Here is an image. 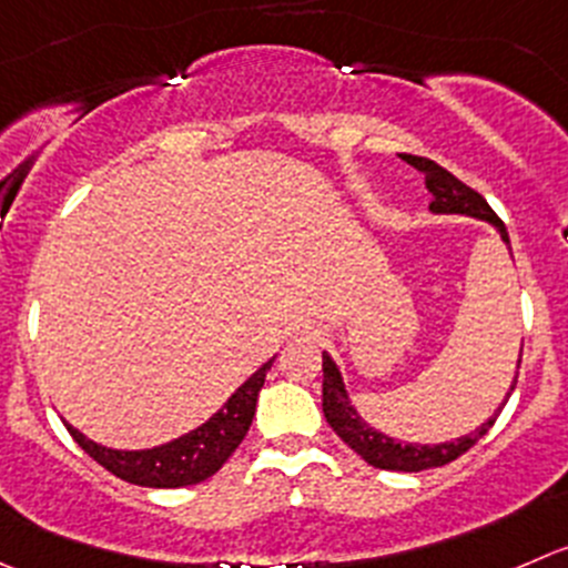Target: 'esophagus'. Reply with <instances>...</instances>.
<instances>
[{
    "label": "esophagus",
    "mask_w": 568,
    "mask_h": 568,
    "mask_svg": "<svg viewBox=\"0 0 568 568\" xmlns=\"http://www.w3.org/2000/svg\"><path fill=\"white\" fill-rule=\"evenodd\" d=\"M288 338L291 341H318L322 338V329H318V324H313V322H300L288 329Z\"/></svg>",
    "instance_id": "1"
}]
</instances>
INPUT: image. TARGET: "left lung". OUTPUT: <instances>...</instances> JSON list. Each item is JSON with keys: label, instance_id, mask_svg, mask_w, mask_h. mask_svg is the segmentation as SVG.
I'll return each mask as SVG.
<instances>
[{"label": "left lung", "instance_id": "8db88e82", "mask_svg": "<svg viewBox=\"0 0 568 568\" xmlns=\"http://www.w3.org/2000/svg\"><path fill=\"white\" fill-rule=\"evenodd\" d=\"M413 169L424 174V185L433 194L430 202V213L433 216H469L477 219V222H488L494 230L499 233L503 244L508 246L510 252V239L505 224L499 222L497 213L491 211L486 200H483L477 191H471L469 185L460 183L455 174H449L447 169H442L438 163L427 161V158H405ZM519 363H521V349H519V361H516V374L514 383H510L508 394H505L503 405L494 410V416H488L486 422L477 427L475 433H466V436L453 438V442H442V444H416V442H399V438L385 436L383 430L372 427L366 418L357 413V407L352 405V396L346 390L344 374H341L338 363L333 361L329 352H322V372H324V383H322V410L327 424L338 433L341 442L352 449V453L361 455L368 466L374 469H388V471H424V469H436V466H447L449 460L460 458L464 453H469L477 442L488 433L494 422H497L499 410L508 402L510 390L516 388V377H519Z\"/></svg>", "mask_w": 568, "mask_h": 568}]
</instances>
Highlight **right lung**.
<instances>
[{
	"label": "right lung",
	"mask_w": 568,
	"mask_h": 568,
	"mask_svg": "<svg viewBox=\"0 0 568 568\" xmlns=\"http://www.w3.org/2000/svg\"><path fill=\"white\" fill-rule=\"evenodd\" d=\"M277 357V355H274ZM274 357H268L255 374L244 379L233 390L227 402L207 418L205 424L189 430L185 436L172 438L166 444H158L150 449H113L93 442L85 433H80L74 424L65 422V430L71 433L77 444L121 480L132 486L146 488H183L196 486L207 480L224 466V460L239 449L255 418L257 394L266 383V372L272 368Z\"/></svg>",
	"instance_id": "obj_1"
}]
</instances>
